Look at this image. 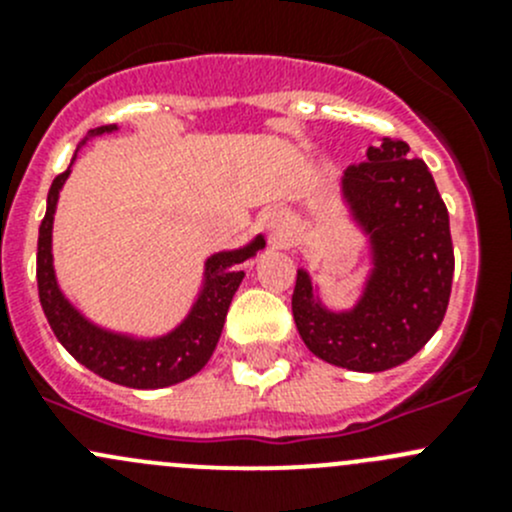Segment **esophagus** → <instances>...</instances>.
Instances as JSON below:
<instances>
[{"mask_svg":"<svg viewBox=\"0 0 512 512\" xmlns=\"http://www.w3.org/2000/svg\"><path fill=\"white\" fill-rule=\"evenodd\" d=\"M265 227L270 232V240H285L287 227H289V215L285 210H270L265 215Z\"/></svg>","mask_w":512,"mask_h":512,"instance_id":"34e87169","label":"esophagus"}]
</instances>
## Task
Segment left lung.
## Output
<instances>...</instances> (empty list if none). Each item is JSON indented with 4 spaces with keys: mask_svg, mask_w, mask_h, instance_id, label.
I'll return each instance as SVG.
<instances>
[{
    "mask_svg": "<svg viewBox=\"0 0 512 512\" xmlns=\"http://www.w3.org/2000/svg\"><path fill=\"white\" fill-rule=\"evenodd\" d=\"M339 180V203L364 240V277L349 307L324 302L299 267L292 314L307 349L349 371L394 369L441 327L453 282L448 210L421 158L399 138H381Z\"/></svg>",
    "mask_w": 512,
    "mask_h": 512,
    "instance_id": "8db88e82",
    "label": "left lung"
}]
</instances>
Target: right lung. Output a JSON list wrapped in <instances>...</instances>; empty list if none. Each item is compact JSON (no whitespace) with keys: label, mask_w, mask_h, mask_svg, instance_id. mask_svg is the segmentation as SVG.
I'll return each mask as SVG.
<instances>
[{"label":"right lung","mask_w":512,"mask_h":512,"mask_svg":"<svg viewBox=\"0 0 512 512\" xmlns=\"http://www.w3.org/2000/svg\"><path fill=\"white\" fill-rule=\"evenodd\" d=\"M116 131V123L89 131V136L76 148L71 165L86 143ZM71 165L51 183L46 215L39 227V252H36L39 299L56 339L86 369L128 389H163L190 379L208 364L218 347L227 309L240 282L245 280V270H240V265L267 245L265 235H255L245 245L232 250L213 252L203 262V277L188 312L168 332L138 334L103 327L71 302L69 294L61 289L54 267V215L61 188L71 175Z\"/></svg>","instance_id":"obj_1"}]
</instances>
